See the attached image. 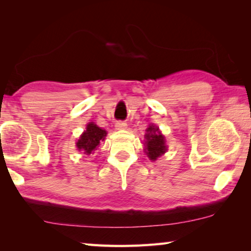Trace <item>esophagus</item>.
I'll use <instances>...</instances> for the list:
<instances>
[{"label":"esophagus","mask_w":251,"mask_h":251,"mask_svg":"<svg viewBox=\"0 0 251 251\" xmlns=\"http://www.w3.org/2000/svg\"><path fill=\"white\" fill-rule=\"evenodd\" d=\"M115 127H116V129H118V130H124V129L127 128V124H126L125 122L120 121V122L116 123Z\"/></svg>","instance_id":"34e87169"}]
</instances>
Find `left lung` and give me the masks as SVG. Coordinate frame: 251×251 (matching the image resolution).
<instances>
[{
    "instance_id": "obj_1",
    "label": "left lung",
    "mask_w": 251,
    "mask_h": 251,
    "mask_svg": "<svg viewBox=\"0 0 251 251\" xmlns=\"http://www.w3.org/2000/svg\"><path fill=\"white\" fill-rule=\"evenodd\" d=\"M145 135V152L151 160H156L159 156L164 155L167 151L166 142H165L164 135L160 133L158 127L151 125L146 129Z\"/></svg>"
}]
</instances>
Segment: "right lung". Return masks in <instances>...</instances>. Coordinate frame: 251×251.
Listing matches in <instances>:
<instances>
[{
	"mask_svg": "<svg viewBox=\"0 0 251 251\" xmlns=\"http://www.w3.org/2000/svg\"><path fill=\"white\" fill-rule=\"evenodd\" d=\"M107 131L101 129L94 123H90L86 126V130L80 135L79 139L76 143V147L79 151H83L84 154L90 155L93 151H95L99 147L100 141H104Z\"/></svg>",
	"mask_w": 251,
	"mask_h": 251,
	"instance_id": "obj_1",
	"label": "right lung"
}]
</instances>
